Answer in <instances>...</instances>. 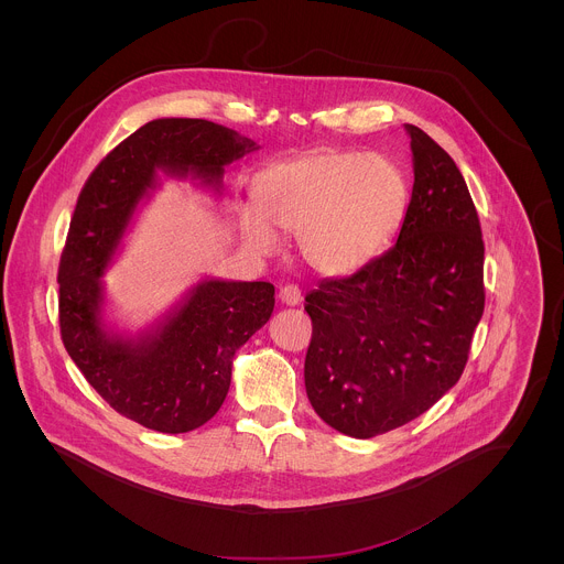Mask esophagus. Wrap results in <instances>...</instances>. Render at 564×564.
I'll use <instances>...</instances> for the list:
<instances>
[{
  "instance_id": "esophagus-1",
  "label": "esophagus",
  "mask_w": 564,
  "mask_h": 564,
  "mask_svg": "<svg viewBox=\"0 0 564 564\" xmlns=\"http://www.w3.org/2000/svg\"><path fill=\"white\" fill-rule=\"evenodd\" d=\"M278 297H280V302L286 304V306H300V304H302V291H300L297 286H293V284L282 286Z\"/></svg>"
}]
</instances>
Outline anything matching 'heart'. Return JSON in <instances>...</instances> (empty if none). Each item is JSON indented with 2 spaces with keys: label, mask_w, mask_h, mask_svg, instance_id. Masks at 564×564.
Instances as JSON below:
<instances>
[{
  "label": "heart",
  "mask_w": 564,
  "mask_h": 564,
  "mask_svg": "<svg viewBox=\"0 0 564 564\" xmlns=\"http://www.w3.org/2000/svg\"><path fill=\"white\" fill-rule=\"evenodd\" d=\"M410 186L382 154L317 152L275 162L256 182V207L241 208L242 241L258 253L280 249L278 230L295 235L311 269L329 278L362 271L398 237Z\"/></svg>",
  "instance_id": "1"
}]
</instances>
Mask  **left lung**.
<instances>
[{
    "instance_id": "left-lung-1",
    "label": "left lung",
    "mask_w": 564,
    "mask_h": 564,
    "mask_svg": "<svg viewBox=\"0 0 564 564\" xmlns=\"http://www.w3.org/2000/svg\"><path fill=\"white\" fill-rule=\"evenodd\" d=\"M414 184L398 242L306 295L304 380L340 434L371 438L416 419L463 376L484 313V242L452 156L405 123Z\"/></svg>"
}]
</instances>
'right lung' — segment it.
Masks as SVG:
<instances>
[{
	"instance_id": "right-lung-1",
	"label": "right lung",
	"mask_w": 564,
	"mask_h": 564,
	"mask_svg": "<svg viewBox=\"0 0 564 564\" xmlns=\"http://www.w3.org/2000/svg\"><path fill=\"white\" fill-rule=\"evenodd\" d=\"M256 150L206 119H154L97 164L74 210L58 271L65 349L119 414L162 434L191 432L217 414L235 354L269 322L275 289L204 275L156 322L130 332L110 319L101 278L161 175L221 195L226 166Z\"/></svg>"
}]
</instances>
